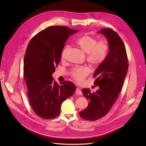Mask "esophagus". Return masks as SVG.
Returning a JSON list of instances; mask_svg holds the SVG:
<instances>
[{
    "mask_svg": "<svg viewBox=\"0 0 146 146\" xmlns=\"http://www.w3.org/2000/svg\"><path fill=\"white\" fill-rule=\"evenodd\" d=\"M76 93L78 95H81L82 94V91L79 89V88H77L76 90Z\"/></svg>",
    "mask_w": 146,
    "mask_h": 146,
    "instance_id": "34e87169",
    "label": "esophagus"
}]
</instances>
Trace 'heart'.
<instances>
[{
    "mask_svg": "<svg viewBox=\"0 0 146 146\" xmlns=\"http://www.w3.org/2000/svg\"><path fill=\"white\" fill-rule=\"evenodd\" d=\"M76 44L83 52L87 54V61L92 66H97L100 65L108 55L109 45L105 40L97 41L95 37L85 35L76 40ZM69 50V46H65L62 50L60 55L62 60L66 59ZM88 74V69L84 66L74 68L70 72L72 77L78 83L81 82Z\"/></svg>",
    "mask_w": 146,
    "mask_h": 146,
    "instance_id": "heart-1",
    "label": "heart"
}]
</instances>
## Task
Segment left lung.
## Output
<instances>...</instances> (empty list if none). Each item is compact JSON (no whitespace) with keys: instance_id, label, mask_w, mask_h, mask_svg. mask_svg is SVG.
Masks as SVG:
<instances>
[{"instance_id":"8db88e82","label":"left lung","mask_w":146,"mask_h":146,"mask_svg":"<svg viewBox=\"0 0 146 146\" xmlns=\"http://www.w3.org/2000/svg\"><path fill=\"white\" fill-rule=\"evenodd\" d=\"M98 33L108 39L109 52L94 74V85L99 86V90L93 93L89 88L82 90L89 103L79 115L89 121L99 119L109 113L119 96L128 69L126 48L119 35L110 28L102 29Z\"/></svg>"}]
</instances>
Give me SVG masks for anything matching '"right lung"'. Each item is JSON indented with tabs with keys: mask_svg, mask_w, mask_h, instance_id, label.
<instances>
[{
	"mask_svg": "<svg viewBox=\"0 0 146 146\" xmlns=\"http://www.w3.org/2000/svg\"><path fill=\"white\" fill-rule=\"evenodd\" d=\"M78 31L64 26H51L36 34L28 43L24 77L30 104L40 117L52 119L58 116L62 102L75 92L73 82L65 81L59 85L52 74L60 60L66 40Z\"/></svg>",
	"mask_w": 146,
	"mask_h": 146,
	"instance_id": "obj_1",
	"label": "right lung"
}]
</instances>
